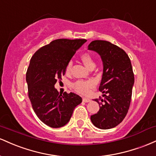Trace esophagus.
Listing matches in <instances>:
<instances>
[{
    "label": "esophagus",
    "mask_w": 156,
    "mask_h": 156,
    "mask_svg": "<svg viewBox=\"0 0 156 156\" xmlns=\"http://www.w3.org/2000/svg\"><path fill=\"white\" fill-rule=\"evenodd\" d=\"M83 101H84V102H89V101H90V99H89V98L83 97Z\"/></svg>",
    "instance_id": "obj_1"
}]
</instances>
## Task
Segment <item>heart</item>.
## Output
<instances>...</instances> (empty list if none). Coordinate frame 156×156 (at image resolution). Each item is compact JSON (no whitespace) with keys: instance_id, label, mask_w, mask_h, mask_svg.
<instances>
[{"instance_id":"b5f03b06","label":"heart","mask_w":156,"mask_h":156,"mask_svg":"<svg viewBox=\"0 0 156 156\" xmlns=\"http://www.w3.org/2000/svg\"><path fill=\"white\" fill-rule=\"evenodd\" d=\"M80 59L83 61V62L85 64V66H86L87 69H94L96 66L95 60H94V57H92V55L89 53H83V55L80 56ZM73 63L71 61H70L67 63L66 66V73H69L71 72V69H72ZM95 85V83H94V80H80L74 82L72 84V87H73L75 90L76 92L79 93L80 94H87L90 91V89L92 87H94Z\"/></svg>"}]
</instances>
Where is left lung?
<instances>
[{
  "instance_id": "8db88e82",
  "label": "left lung",
  "mask_w": 156,
  "mask_h": 156,
  "mask_svg": "<svg viewBox=\"0 0 156 156\" xmlns=\"http://www.w3.org/2000/svg\"><path fill=\"white\" fill-rule=\"evenodd\" d=\"M88 49L101 56L104 66L99 87L104 99H95L100 108L90 120L99 129L113 128L123 121L130 108L134 84L130 59L122 48L106 40H94Z\"/></svg>"
}]
</instances>
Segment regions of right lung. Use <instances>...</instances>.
I'll list each match as a JSON object with an SVG mask.
<instances>
[{
	"instance_id": "add662e5",
	"label": "right lung",
	"mask_w": 156,
	"mask_h": 156,
	"mask_svg": "<svg viewBox=\"0 0 156 156\" xmlns=\"http://www.w3.org/2000/svg\"><path fill=\"white\" fill-rule=\"evenodd\" d=\"M85 39H57L39 48L26 72L28 95L37 116L51 127L69 122L74 108L82 102L77 94H59L55 85L66 73V66Z\"/></svg>"
}]
</instances>
